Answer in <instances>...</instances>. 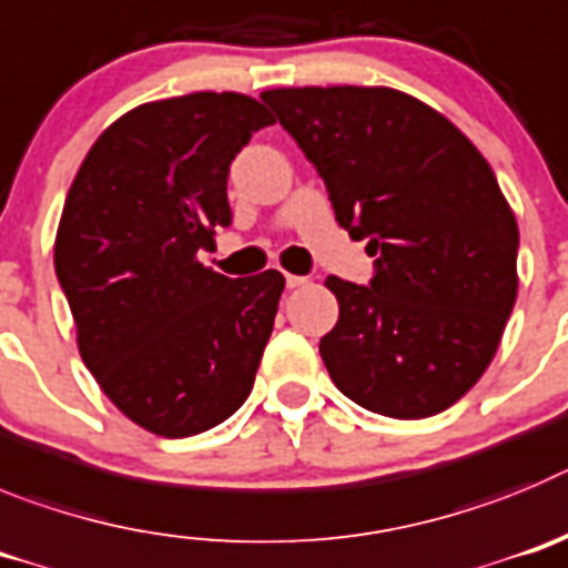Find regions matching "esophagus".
Wrapping results in <instances>:
<instances>
[{"label":"esophagus","mask_w":568,"mask_h":568,"mask_svg":"<svg viewBox=\"0 0 568 568\" xmlns=\"http://www.w3.org/2000/svg\"><path fill=\"white\" fill-rule=\"evenodd\" d=\"M308 283V277H300V274H285V285L288 288H300V285Z\"/></svg>","instance_id":"1"}]
</instances>
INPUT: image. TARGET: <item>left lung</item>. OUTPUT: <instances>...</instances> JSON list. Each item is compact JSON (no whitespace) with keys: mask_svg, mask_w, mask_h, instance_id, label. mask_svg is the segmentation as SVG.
Returning a JSON list of instances; mask_svg holds the SVG:
<instances>
[{"mask_svg":"<svg viewBox=\"0 0 568 568\" xmlns=\"http://www.w3.org/2000/svg\"><path fill=\"white\" fill-rule=\"evenodd\" d=\"M260 99L376 257L371 285L325 280L339 303L320 339L334 385L390 418L447 410L493 362L518 296V223L495 172L442 112L390 87Z\"/></svg>","mask_w":568,"mask_h":568,"instance_id":"1","label":"left lung"}]
</instances>
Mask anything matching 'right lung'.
Masks as SVG:
<instances>
[{
    "label": "right lung",
    "mask_w": 568,
    "mask_h": 568,
    "mask_svg": "<svg viewBox=\"0 0 568 568\" xmlns=\"http://www.w3.org/2000/svg\"><path fill=\"white\" fill-rule=\"evenodd\" d=\"M268 124L240 93L141 104L101 132L64 201L53 263L79 354L155 436H197L252 393L285 280L223 277L197 252L232 223L229 166Z\"/></svg>",
    "instance_id": "add662e5"
}]
</instances>
